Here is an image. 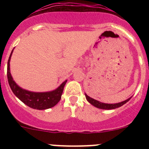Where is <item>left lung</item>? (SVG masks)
<instances>
[{"mask_svg":"<svg viewBox=\"0 0 149 149\" xmlns=\"http://www.w3.org/2000/svg\"><path fill=\"white\" fill-rule=\"evenodd\" d=\"M85 96H86V98L88 101L91 104H93V106H95L97 108L99 109H103V110H113V109L118 108L119 107H122V105L125 104V103H127L129 100L131 99V98H129L128 99L125 100V101H122V102H119V103L116 104H105L102 103V102H100V101H97V100H95L93 98H90L89 96H88L87 95L85 94Z\"/></svg>","mask_w":149,"mask_h":149,"instance_id":"1","label":"left lung"}]
</instances>
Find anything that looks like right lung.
Returning a JSON list of instances; mask_svg holds the SVG:
<instances>
[{
	"label": "right lung",
	"mask_w": 149,
	"mask_h": 149,
	"mask_svg": "<svg viewBox=\"0 0 149 149\" xmlns=\"http://www.w3.org/2000/svg\"><path fill=\"white\" fill-rule=\"evenodd\" d=\"M12 51L10 56L9 57L7 63V78L8 83L10 84L13 93L15 95L17 98H18L24 104H25L28 107L33 109L36 110H46V109L53 107L60 101L63 94V89L66 84L67 81H65L63 84L55 90L46 93H34L30 91L25 90L18 86L16 83L13 81V77L10 73V61L11 58Z\"/></svg>",
	"instance_id": "right-lung-1"
}]
</instances>
